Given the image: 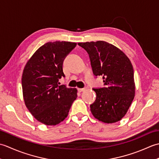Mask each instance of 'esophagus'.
Returning <instances> with one entry per match:
<instances>
[{"label":"esophagus","mask_w":159,"mask_h":159,"mask_svg":"<svg viewBox=\"0 0 159 159\" xmlns=\"http://www.w3.org/2000/svg\"><path fill=\"white\" fill-rule=\"evenodd\" d=\"M86 89V88H78V91H79V92H82L83 91H85Z\"/></svg>","instance_id":"esophagus-1"}]
</instances>
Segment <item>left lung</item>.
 <instances>
[{
	"instance_id": "8db88e82",
	"label": "left lung",
	"mask_w": 159,
	"mask_h": 159,
	"mask_svg": "<svg viewBox=\"0 0 159 159\" xmlns=\"http://www.w3.org/2000/svg\"><path fill=\"white\" fill-rule=\"evenodd\" d=\"M85 49L93 73L102 76L104 87L93 88L96 99L90 105L94 117L104 123L121 120L134 97V71L130 59L116 46L104 42L78 43Z\"/></svg>"
}]
</instances>
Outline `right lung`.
I'll list each match as a JSON object with an SVG mask.
<instances>
[{
	"instance_id": "1",
	"label": "right lung",
	"mask_w": 159,
	"mask_h": 159,
	"mask_svg": "<svg viewBox=\"0 0 159 159\" xmlns=\"http://www.w3.org/2000/svg\"><path fill=\"white\" fill-rule=\"evenodd\" d=\"M76 43L48 42L33 54L24 68L22 77L23 98L33 117L46 125H56L68 115L77 98L76 88L59 85L65 77L63 63Z\"/></svg>"
}]
</instances>
